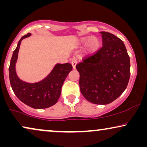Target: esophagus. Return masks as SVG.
<instances>
[{"label": "esophagus", "instance_id": "1", "mask_svg": "<svg viewBox=\"0 0 147 147\" xmlns=\"http://www.w3.org/2000/svg\"><path fill=\"white\" fill-rule=\"evenodd\" d=\"M77 63H78V60H76V59L72 60L71 65H72V66H73L74 69H75L76 68V65H77Z\"/></svg>", "mask_w": 147, "mask_h": 147}]
</instances>
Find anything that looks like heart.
Here are the masks:
<instances>
[{"instance_id": "heart-1", "label": "heart", "mask_w": 147, "mask_h": 147, "mask_svg": "<svg viewBox=\"0 0 147 147\" xmlns=\"http://www.w3.org/2000/svg\"><path fill=\"white\" fill-rule=\"evenodd\" d=\"M87 43V49L90 53H93L96 51L99 47L100 41L96 37H84L80 39V43Z\"/></svg>"}]
</instances>
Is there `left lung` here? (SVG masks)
Returning <instances> with one entry per match:
<instances>
[{
	"label": "left lung",
	"instance_id": "1",
	"mask_svg": "<svg viewBox=\"0 0 147 147\" xmlns=\"http://www.w3.org/2000/svg\"><path fill=\"white\" fill-rule=\"evenodd\" d=\"M102 47L76 65L80 88L88 102L110 104L123 93L130 76V57L123 41L108 32L102 31Z\"/></svg>",
	"mask_w": 147,
	"mask_h": 147
}]
</instances>
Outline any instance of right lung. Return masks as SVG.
I'll list each match as a JSON object with an SVG mask.
<instances>
[{
  "label": "right lung",
  "instance_id": "obj_1",
  "mask_svg": "<svg viewBox=\"0 0 147 147\" xmlns=\"http://www.w3.org/2000/svg\"><path fill=\"white\" fill-rule=\"evenodd\" d=\"M31 34L23 36L13 51L9 68L11 86L16 96L22 102L35 109H44L54 105L61 95V87L65 78L72 70L69 63H58L48 76L37 83L29 84L18 78L15 71V64L21 41Z\"/></svg>",
  "mask_w": 147,
  "mask_h": 147
}]
</instances>
